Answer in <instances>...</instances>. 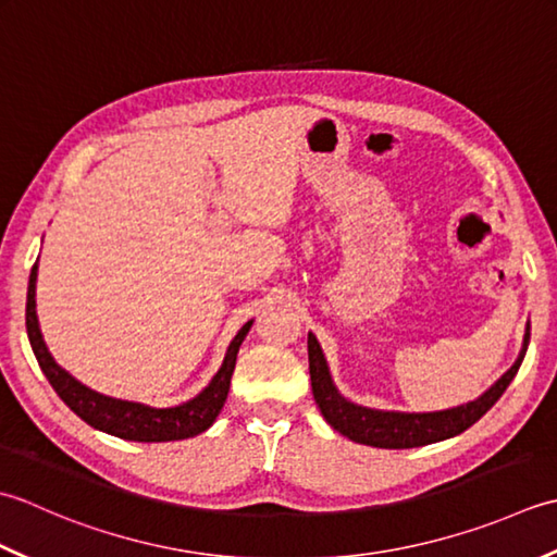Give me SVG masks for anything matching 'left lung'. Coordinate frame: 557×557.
I'll return each mask as SVG.
<instances>
[{"label": "left lung", "instance_id": "1", "mask_svg": "<svg viewBox=\"0 0 557 557\" xmlns=\"http://www.w3.org/2000/svg\"><path fill=\"white\" fill-rule=\"evenodd\" d=\"M531 338V326L527 324L524 346L500 380H497L491 389L475 401H469L457 408H447V411H433V413H401V411H377V408L358 406L348 401L346 396L338 394L334 387L332 374H329L326 360L320 344H317L314 334H308V358H310V380H312V394L314 401L320 406L326 423L332 425L336 433L346 435L348 440L360 442V445L382 447V449H411L433 445V442L447 440L463 433L471 428L483 413L491 411L495 401L500 399L509 382L527 356V346Z\"/></svg>", "mask_w": 557, "mask_h": 557}]
</instances>
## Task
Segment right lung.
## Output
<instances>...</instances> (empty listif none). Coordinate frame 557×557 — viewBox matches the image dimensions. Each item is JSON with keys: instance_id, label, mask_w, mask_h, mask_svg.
Here are the masks:
<instances>
[{"instance_id": "right-lung-1", "label": "right lung", "mask_w": 557, "mask_h": 557, "mask_svg": "<svg viewBox=\"0 0 557 557\" xmlns=\"http://www.w3.org/2000/svg\"><path fill=\"white\" fill-rule=\"evenodd\" d=\"M36 278H38V262L30 269L28 278V298H26V332L33 354L38 358V366L45 372V377L52 384L57 396L72 408V411L86 421L90 428L103 430L108 435L134 442H170V440H187L195 437L203 430L211 428L215 416L228 399L231 377L235 370L237 350L245 342L252 322H247L228 346V354L223 358L221 370L213 374L209 387L199 392L195 399H189L173 408H153L136 401L112 399V396L98 394L88 389L86 384L74 380L70 372L60 368L50 356L48 346L42 342L38 314H36Z\"/></svg>"}]
</instances>
